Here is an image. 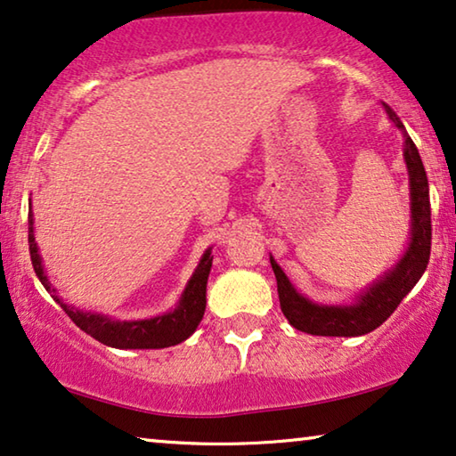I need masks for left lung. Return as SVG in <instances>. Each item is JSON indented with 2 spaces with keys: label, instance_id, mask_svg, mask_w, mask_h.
Segmentation results:
<instances>
[{
  "label": "left lung",
  "instance_id": "obj_1",
  "mask_svg": "<svg viewBox=\"0 0 456 456\" xmlns=\"http://www.w3.org/2000/svg\"><path fill=\"white\" fill-rule=\"evenodd\" d=\"M388 118L405 134V161L411 179V243L399 265L387 277L378 281L365 291L355 305H318L293 289L289 279L271 258V266L277 277L281 310L289 324L301 332L316 337H359L376 330L387 322L403 297L413 289L429 262L432 248V210H429L428 175L419 159L418 146L407 136L401 119L393 109L387 107Z\"/></svg>",
  "mask_w": 456,
  "mask_h": 456
}]
</instances>
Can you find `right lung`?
Returning a JSON list of instances; mask_svg holds the SVG:
<instances>
[{
	"mask_svg": "<svg viewBox=\"0 0 456 456\" xmlns=\"http://www.w3.org/2000/svg\"><path fill=\"white\" fill-rule=\"evenodd\" d=\"M28 249L30 260H33V268L37 273L38 281L47 291L51 289L49 279L45 277L41 256H38V248L33 233V215H28ZM210 266H213V258H210V249L202 256L200 265H198L196 273L191 274L188 287L182 295L177 310L165 316L151 318V320H138V322H111L109 318L97 316V314H82L80 310H74L63 304V301L55 295V301L63 307V312L72 318V322L85 330L86 335L97 338L99 343L109 345L115 349H163L177 345L188 338L191 332L196 330L198 322L204 316V307H207V281Z\"/></svg>",
	"mask_w": 456,
	"mask_h": 456,
	"instance_id": "right-lung-1",
	"label": "right lung"
}]
</instances>
